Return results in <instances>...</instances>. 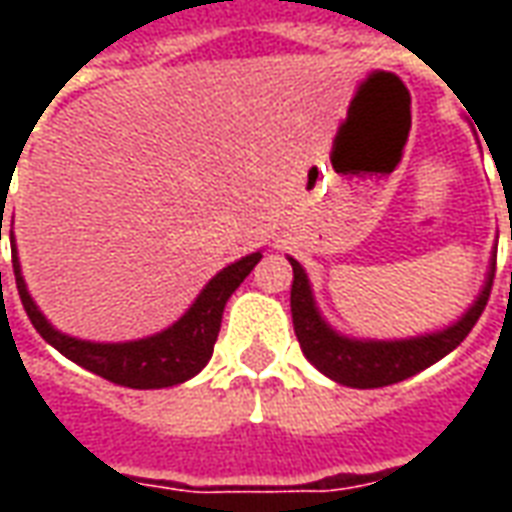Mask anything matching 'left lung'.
Returning <instances> with one entry per match:
<instances>
[{
    "label": "left lung",
    "mask_w": 512,
    "mask_h": 512,
    "mask_svg": "<svg viewBox=\"0 0 512 512\" xmlns=\"http://www.w3.org/2000/svg\"><path fill=\"white\" fill-rule=\"evenodd\" d=\"M288 260L293 266L290 312H293V329L299 337L301 351L323 376H329L337 384L354 386V389L397 384L403 378L417 376L425 367L436 365L441 356L458 348L483 315L496 271V260H491V271H488L485 288L480 290L477 301L466 310L461 321L441 329V332L411 337V340H351V337L334 332L332 326L323 321L321 312L315 307V299H312L310 279L304 274V268L293 257Z\"/></svg>",
    "instance_id": "8db88e82"
}]
</instances>
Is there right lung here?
<instances>
[{
    "instance_id": "add662e5",
    "label": "right lung",
    "mask_w": 512,
    "mask_h": 512,
    "mask_svg": "<svg viewBox=\"0 0 512 512\" xmlns=\"http://www.w3.org/2000/svg\"><path fill=\"white\" fill-rule=\"evenodd\" d=\"M2 200H5V194H2ZM10 238H13V230H10ZM260 257H263L260 252H252L233 266L222 268L202 288L197 301L191 304L189 312L180 321L172 323L164 332L145 337V340H134V343H90V340H76V337L57 332L29 296L27 282L21 277V266H18L16 241H13V274H16L18 296H21L29 321L38 329L40 337L54 345L62 356H68L71 362L112 381V384L131 386V389H164V386L189 381L208 365L213 343L219 337V326H222L224 304L233 296L235 288L249 277V271L260 263Z\"/></svg>"
}]
</instances>
